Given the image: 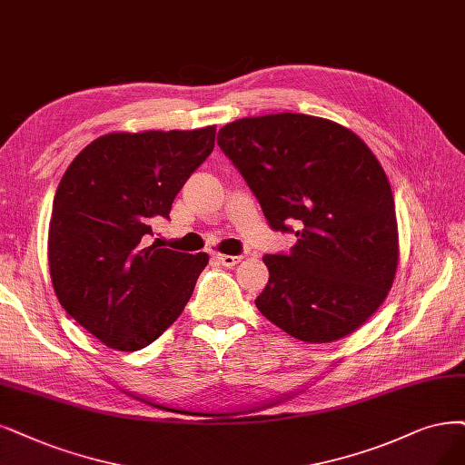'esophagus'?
Listing matches in <instances>:
<instances>
[{
  "label": "esophagus",
  "instance_id": "obj_1",
  "mask_svg": "<svg viewBox=\"0 0 465 465\" xmlns=\"http://www.w3.org/2000/svg\"><path fill=\"white\" fill-rule=\"evenodd\" d=\"M216 261H218L222 266H228V268H232V266H235V264L242 262V256H232V254H216Z\"/></svg>",
  "mask_w": 465,
  "mask_h": 465
}]
</instances>
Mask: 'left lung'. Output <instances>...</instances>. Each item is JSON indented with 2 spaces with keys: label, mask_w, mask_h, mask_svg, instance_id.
Masks as SVG:
<instances>
[{
  "label": "left lung",
  "mask_w": 465,
  "mask_h": 465,
  "mask_svg": "<svg viewBox=\"0 0 465 465\" xmlns=\"http://www.w3.org/2000/svg\"><path fill=\"white\" fill-rule=\"evenodd\" d=\"M289 254H266L254 304L306 342L351 335L381 306L399 264V228L385 170L360 137L328 118L249 116L218 132ZM296 230L293 231L292 228Z\"/></svg>",
  "instance_id": "left-lung-1"
}]
</instances>
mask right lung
<instances>
[{"label":"right lung","mask_w":465,"mask_h":465,"mask_svg":"<svg viewBox=\"0 0 465 465\" xmlns=\"http://www.w3.org/2000/svg\"><path fill=\"white\" fill-rule=\"evenodd\" d=\"M216 126L114 132L84 147L63 174L47 261L66 314L114 351L159 339L193 293L206 252L149 245L153 223L214 149Z\"/></svg>","instance_id":"right-lung-1"}]
</instances>
